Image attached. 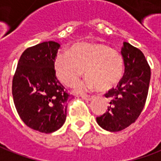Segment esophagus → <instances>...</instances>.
Listing matches in <instances>:
<instances>
[{
  "label": "esophagus",
  "instance_id": "34e87169",
  "mask_svg": "<svg viewBox=\"0 0 161 161\" xmlns=\"http://www.w3.org/2000/svg\"><path fill=\"white\" fill-rule=\"evenodd\" d=\"M81 97H82V99H85V100H91L94 96L93 95H82Z\"/></svg>",
  "mask_w": 161,
  "mask_h": 161
}]
</instances>
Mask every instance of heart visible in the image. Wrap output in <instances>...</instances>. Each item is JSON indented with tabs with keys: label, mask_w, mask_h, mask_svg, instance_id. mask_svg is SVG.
I'll return each mask as SVG.
<instances>
[{
	"label": "heart",
	"mask_w": 161,
	"mask_h": 161,
	"mask_svg": "<svg viewBox=\"0 0 161 161\" xmlns=\"http://www.w3.org/2000/svg\"><path fill=\"white\" fill-rule=\"evenodd\" d=\"M123 66L121 52L105 44H76L69 52H60L54 60L58 78L68 86L76 85L85 70L88 77L76 86L77 92L112 88L122 78Z\"/></svg>",
	"instance_id": "b5f03b06"
}]
</instances>
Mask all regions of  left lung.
<instances>
[{
	"label": "left lung",
	"instance_id": "8db88e82",
	"mask_svg": "<svg viewBox=\"0 0 161 161\" xmlns=\"http://www.w3.org/2000/svg\"><path fill=\"white\" fill-rule=\"evenodd\" d=\"M122 54L124 60V75L116 87L105 94L110 106L97 122L104 130L116 132L134 123L145 107L148 95L151 68L142 51L123 42Z\"/></svg>",
	"mask_w": 161,
	"mask_h": 161
}]
</instances>
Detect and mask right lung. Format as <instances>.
<instances>
[{
	"label": "right lung",
	"mask_w": 161,
	"mask_h": 161,
	"mask_svg": "<svg viewBox=\"0 0 161 161\" xmlns=\"http://www.w3.org/2000/svg\"><path fill=\"white\" fill-rule=\"evenodd\" d=\"M60 45L46 41L25 49L12 81L14 104L22 121L42 133L63 125L69 94L58 80L54 60Z\"/></svg>",
	"instance_id": "add662e5"
}]
</instances>
